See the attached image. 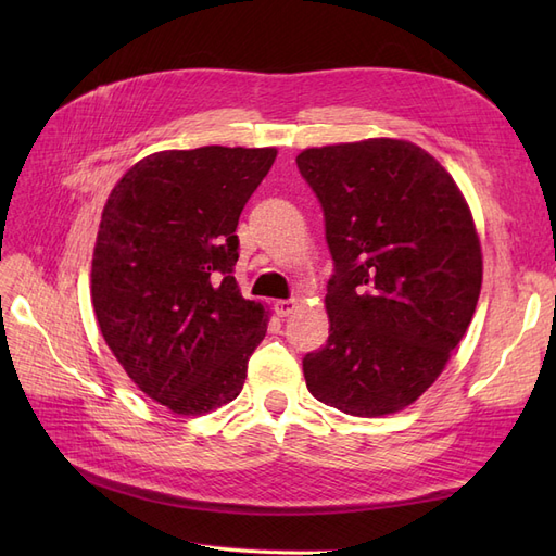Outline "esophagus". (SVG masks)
<instances>
[{
    "label": "esophagus",
    "instance_id": "esophagus-1",
    "mask_svg": "<svg viewBox=\"0 0 556 556\" xmlns=\"http://www.w3.org/2000/svg\"><path fill=\"white\" fill-rule=\"evenodd\" d=\"M276 315L278 317H288V315H292L294 313V308H296V299H280V301H276Z\"/></svg>",
    "mask_w": 556,
    "mask_h": 556
}]
</instances>
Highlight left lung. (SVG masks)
<instances>
[{"mask_svg": "<svg viewBox=\"0 0 556 556\" xmlns=\"http://www.w3.org/2000/svg\"><path fill=\"white\" fill-rule=\"evenodd\" d=\"M296 166L325 211L329 339L304 357L308 392L357 417L410 406L476 313L480 239L457 182L399 139L308 148Z\"/></svg>", "mask_w": 556, "mask_h": 556, "instance_id": "obj_1", "label": "left lung"}]
</instances>
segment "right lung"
Here are the masks:
<instances>
[{
	"label": "right lung",
	"mask_w": 556,
	"mask_h": 556,
	"mask_svg": "<svg viewBox=\"0 0 556 556\" xmlns=\"http://www.w3.org/2000/svg\"><path fill=\"white\" fill-rule=\"evenodd\" d=\"M276 148L162 150L111 190L92 255L99 329L139 390L176 415L233 401L268 313L233 278L237 231Z\"/></svg>",
	"instance_id": "1"
}]
</instances>
